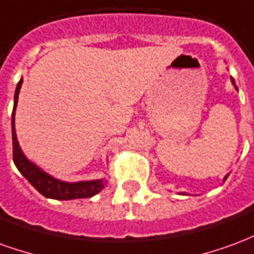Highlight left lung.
Listing matches in <instances>:
<instances>
[{
  "instance_id": "8db88e82",
  "label": "left lung",
  "mask_w": 254,
  "mask_h": 254,
  "mask_svg": "<svg viewBox=\"0 0 254 254\" xmlns=\"http://www.w3.org/2000/svg\"><path fill=\"white\" fill-rule=\"evenodd\" d=\"M231 83H233V84H234V85H235V81H234V78H233V77H231ZM235 88H237V87H235ZM227 177H229V174H227V176L224 177V181L227 180Z\"/></svg>"
}]
</instances>
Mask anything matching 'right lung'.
Wrapping results in <instances>:
<instances>
[{
    "instance_id": "obj_1",
    "label": "right lung",
    "mask_w": 254,
    "mask_h": 254,
    "mask_svg": "<svg viewBox=\"0 0 254 254\" xmlns=\"http://www.w3.org/2000/svg\"><path fill=\"white\" fill-rule=\"evenodd\" d=\"M23 84V78L17 83L16 92H14V105L12 113V141H13V162L16 167L23 176L28 180L32 187L41 194L49 198L56 200H73V198H87L95 196L106 187L107 182L103 180H95V181H81V182H63L60 180L53 178L52 176L42 171L38 166L31 163L24 154L21 152L19 141L16 137V129H14V111L19 99L20 87Z\"/></svg>"
}]
</instances>
